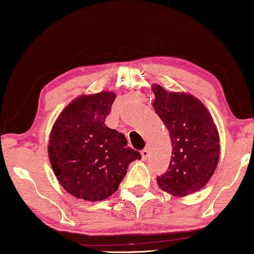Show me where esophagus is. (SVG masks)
Listing matches in <instances>:
<instances>
[{
  "label": "esophagus",
  "instance_id": "34e87169",
  "mask_svg": "<svg viewBox=\"0 0 254 254\" xmlns=\"http://www.w3.org/2000/svg\"><path fill=\"white\" fill-rule=\"evenodd\" d=\"M141 156H142V158H143V159L148 158V156H149V148L148 147H145L143 150L141 151Z\"/></svg>",
  "mask_w": 254,
  "mask_h": 254
}]
</instances>
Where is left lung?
Returning <instances> with one entry per match:
<instances>
[{
	"label": "left lung",
	"mask_w": 254,
	"mask_h": 254,
	"mask_svg": "<svg viewBox=\"0 0 254 254\" xmlns=\"http://www.w3.org/2000/svg\"><path fill=\"white\" fill-rule=\"evenodd\" d=\"M152 103L172 143L168 171L157 177L158 186L176 196H186L206 185L216 169L220 138L206 106L189 93L152 88Z\"/></svg>",
	"instance_id": "left-lung-1"
}]
</instances>
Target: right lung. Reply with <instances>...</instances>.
<instances>
[{
	"label": "right lung",
	"instance_id": "obj_1",
	"mask_svg": "<svg viewBox=\"0 0 254 254\" xmlns=\"http://www.w3.org/2000/svg\"><path fill=\"white\" fill-rule=\"evenodd\" d=\"M113 92L81 96L69 104L51 131L48 155L61 186L78 199L100 201L116 192L140 152L123 133L105 125Z\"/></svg>",
	"mask_w": 254,
	"mask_h": 254
}]
</instances>
